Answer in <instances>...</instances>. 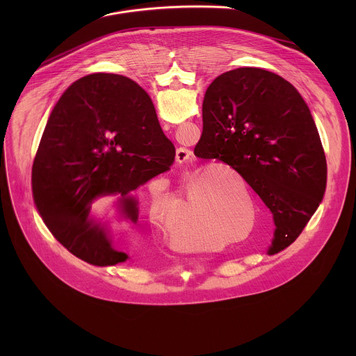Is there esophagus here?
Listing matches in <instances>:
<instances>
[{
  "label": "esophagus",
  "instance_id": "34e87169",
  "mask_svg": "<svg viewBox=\"0 0 356 356\" xmlns=\"http://www.w3.org/2000/svg\"><path fill=\"white\" fill-rule=\"evenodd\" d=\"M190 161H193V152L190 149L179 147L176 150V162L186 163V162H190Z\"/></svg>",
  "mask_w": 356,
  "mask_h": 356
}]
</instances>
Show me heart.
Segmentation results:
<instances>
[{"mask_svg":"<svg viewBox=\"0 0 356 356\" xmlns=\"http://www.w3.org/2000/svg\"><path fill=\"white\" fill-rule=\"evenodd\" d=\"M242 200H249V188L228 169L188 176L179 204V221L200 236H228V242L242 239L255 228V217L248 213ZM150 214L156 224L170 227L177 216V202L172 197L155 200ZM195 245L211 249L218 246V241L210 238Z\"/></svg>","mask_w":356,"mask_h":356,"instance_id":"heart-1","label":"heart"}]
</instances>
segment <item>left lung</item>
Segmentation results:
<instances>
[{
    "mask_svg": "<svg viewBox=\"0 0 356 356\" xmlns=\"http://www.w3.org/2000/svg\"><path fill=\"white\" fill-rule=\"evenodd\" d=\"M194 155L231 166L262 198L276 225L270 250L296 241L325 193L327 162L309 106L293 84L264 69L214 79Z\"/></svg>",
    "mask_w": 356,
    "mask_h": 356,
    "instance_id": "1",
    "label": "left lung"
}]
</instances>
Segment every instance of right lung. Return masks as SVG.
Instances as JSON below:
<instances>
[{
    "mask_svg": "<svg viewBox=\"0 0 356 356\" xmlns=\"http://www.w3.org/2000/svg\"><path fill=\"white\" fill-rule=\"evenodd\" d=\"M145 94L120 74L79 79L50 113L33 161L32 194L44 225L74 257L94 266H113L128 255L88 220L92 200L118 194L122 214L136 222L132 191L175 162V145Z\"/></svg>",
    "mask_w": 356,
    "mask_h": 356,
    "instance_id": "obj_1",
    "label": "right lung"
}]
</instances>
